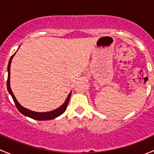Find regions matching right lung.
Wrapping results in <instances>:
<instances>
[{"instance_id": "1", "label": "right lung", "mask_w": 154, "mask_h": 154, "mask_svg": "<svg viewBox=\"0 0 154 154\" xmlns=\"http://www.w3.org/2000/svg\"><path fill=\"white\" fill-rule=\"evenodd\" d=\"M15 53L11 57L10 61H9L8 67H7V71H8V78H7V90H8L9 93L10 94V95L12 96V99H13V101L15 103V106H16L17 109H18V111L23 114L24 116H27V117L31 118V119H34V120H38V121H48L51 120V119H54L57 118L58 116H61L63 112L66 110L67 106L68 104V102H69L70 97H71V91L69 93V94L68 95L67 98H66L65 103L62 105L61 106H60L59 108L56 109L52 110V111L50 112H34L32 110H29L28 109L25 108V107L22 106L18 101L17 100V99L15 98V95H14L13 92H12V89L10 88V66H11V62H12V58L15 56Z\"/></svg>"}]
</instances>
